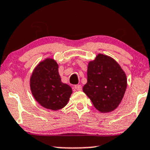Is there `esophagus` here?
Returning a JSON list of instances; mask_svg holds the SVG:
<instances>
[{
  "instance_id": "obj_1",
  "label": "esophagus",
  "mask_w": 150,
  "mask_h": 150,
  "mask_svg": "<svg viewBox=\"0 0 150 150\" xmlns=\"http://www.w3.org/2000/svg\"><path fill=\"white\" fill-rule=\"evenodd\" d=\"M74 88H75V89L76 90V91H81V90H82V86L80 85V84H77V85H75Z\"/></svg>"
}]
</instances>
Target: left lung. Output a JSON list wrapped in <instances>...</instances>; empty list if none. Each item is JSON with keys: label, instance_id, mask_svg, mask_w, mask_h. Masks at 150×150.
Wrapping results in <instances>:
<instances>
[{"label": "left lung", "instance_id": "obj_1", "mask_svg": "<svg viewBox=\"0 0 150 150\" xmlns=\"http://www.w3.org/2000/svg\"><path fill=\"white\" fill-rule=\"evenodd\" d=\"M127 86L126 73L114 59L98 54L89 62L87 82L83 91L100 112L115 110L122 101Z\"/></svg>", "mask_w": 150, "mask_h": 150}]
</instances>
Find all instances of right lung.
<instances>
[{"label": "right lung", "instance_id": "obj_1", "mask_svg": "<svg viewBox=\"0 0 150 150\" xmlns=\"http://www.w3.org/2000/svg\"><path fill=\"white\" fill-rule=\"evenodd\" d=\"M59 66L54 59L47 58L37 65L30 79V87L34 98L41 106L58 110L68 104L73 91L61 82Z\"/></svg>", "mask_w": 150, "mask_h": 150}]
</instances>
